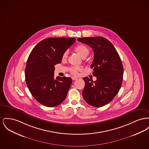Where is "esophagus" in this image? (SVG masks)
I'll return each mask as SVG.
<instances>
[{
  "label": "esophagus",
  "instance_id": "34e87169",
  "mask_svg": "<svg viewBox=\"0 0 149 149\" xmlns=\"http://www.w3.org/2000/svg\"><path fill=\"white\" fill-rule=\"evenodd\" d=\"M72 79L73 80H75L78 79V78H77V77H72Z\"/></svg>",
  "mask_w": 149,
  "mask_h": 149
}]
</instances>
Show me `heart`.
<instances>
[{
  "label": "heart",
  "instance_id": "1",
  "mask_svg": "<svg viewBox=\"0 0 149 149\" xmlns=\"http://www.w3.org/2000/svg\"><path fill=\"white\" fill-rule=\"evenodd\" d=\"M75 51L82 58L86 57L89 52L87 47L84 44H78L77 45L75 48ZM67 56L68 52H65L62 56V58H66ZM79 70H80V68L79 67H71L70 69V72L73 75H77L78 74V71Z\"/></svg>",
  "mask_w": 149,
  "mask_h": 149
}]
</instances>
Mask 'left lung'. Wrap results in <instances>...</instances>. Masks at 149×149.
Returning a JSON list of instances; mask_svg holds the SVG:
<instances>
[{
    "instance_id": "1",
    "label": "left lung",
    "mask_w": 149,
    "mask_h": 149,
    "mask_svg": "<svg viewBox=\"0 0 149 149\" xmlns=\"http://www.w3.org/2000/svg\"><path fill=\"white\" fill-rule=\"evenodd\" d=\"M78 41L87 44L94 52L91 65L96 81L83 78L85 86L82 92L89 105L100 107L111 101L119 92L123 81V66L120 56L113 44L102 36L78 38Z\"/></svg>"
}]
</instances>
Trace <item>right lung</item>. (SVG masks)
<instances>
[{
	"label": "right lung",
	"instance_id": "add662e5",
	"mask_svg": "<svg viewBox=\"0 0 149 149\" xmlns=\"http://www.w3.org/2000/svg\"><path fill=\"white\" fill-rule=\"evenodd\" d=\"M76 39L69 38H46L30 53L25 69V80L32 96L41 104L54 107L67 96L72 79L54 78V65L61 62L62 56Z\"/></svg>",
	"mask_w": 149,
	"mask_h": 149
}]
</instances>
